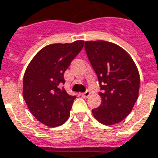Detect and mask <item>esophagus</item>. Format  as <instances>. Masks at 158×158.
I'll list each match as a JSON object with an SVG mask.
<instances>
[{
    "instance_id": "34e87169",
    "label": "esophagus",
    "mask_w": 158,
    "mask_h": 158,
    "mask_svg": "<svg viewBox=\"0 0 158 158\" xmlns=\"http://www.w3.org/2000/svg\"><path fill=\"white\" fill-rule=\"evenodd\" d=\"M90 95V90H86L85 92H83V93H82V97H83V98H88L89 96Z\"/></svg>"
}]
</instances>
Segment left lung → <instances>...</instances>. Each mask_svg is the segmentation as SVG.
<instances>
[{"label":"left lung","instance_id":"left-lung-1","mask_svg":"<svg viewBox=\"0 0 158 158\" xmlns=\"http://www.w3.org/2000/svg\"><path fill=\"white\" fill-rule=\"evenodd\" d=\"M85 51L100 84L102 103L92 110L102 124L123 120L135 106L140 88V76L130 55L111 42L86 41Z\"/></svg>","mask_w":158,"mask_h":158}]
</instances>
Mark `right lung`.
<instances>
[{"label":"right lung","instance_id":"add662e5","mask_svg":"<svg viewBox=\"0 0 158 158\" xmlns=\"http://www.w3.org/2000/svg\"><path fill=\"white\" fill-rule=\"evenodd\" d=\"M84 41L52 44L38 52L28 65L23 80V95L31 114L41 123L54 127L69 118L76 96L60 88L64 73L81 52Z\"/></svg>","mask_w":158,"mask_h":158}]
</instances>
